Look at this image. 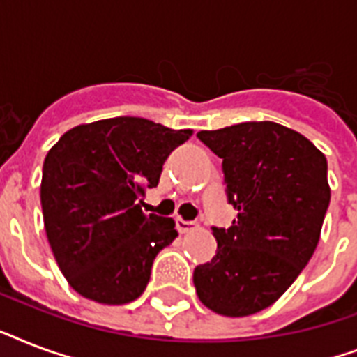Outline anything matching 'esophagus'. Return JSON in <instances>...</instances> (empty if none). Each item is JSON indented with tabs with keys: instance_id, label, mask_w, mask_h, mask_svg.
<instances>
[{
	"instance_id": "1",
	"label": "esophagus",
	"mask_w": 357,
	"mask_h": 357,
	"mask_svg": "<svg viewBox=\"0 0 357 357\" xmlns=\"http://www.w3.org/2000/svg\"><path fill=\"white\" fill-rule=\"evenodd\" d=\"M176 228H178L179 234H187L190 229L196 228L195 222H190V220H183V218H176Z\"/></svg>"
}]
</instances>
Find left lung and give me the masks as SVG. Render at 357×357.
Instances as JSON below:
<instances>
[{"label": "left lung", "mask_w": 357, "mask_h": 357, "mask_svg": "<svg viewBox=\"0 0 357 357\" xmlns=\"http://www.w3.org/2000/svg\"><path fill=\"white\" fill-rule=\"evenodd\" d=\"M198 139L222 159L228 229L213 228L217 255L195 268L206 307L246 317L272 305L298 278L321 238L330 206L326 157L294 129L243 122Z\"/></svg>", "instance_id": "obj_1"}]
</instances>
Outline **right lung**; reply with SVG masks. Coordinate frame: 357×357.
<instances>
[{
    "label": "right lung",
    "instance_id": "1",
    "mask_svg": "<svg viewBox=\"0 0 357 357\" xmlns=\"http://www.w3.org/2000/svg\"><path fill=\"white\" fill-rule=\"evenodd\" d=\"M192 135L137 116L81 123L47 151L44 228L70 287L100 304L144 293L155 255L178 237L172 218L144 215L167 157Z\"/></svg>",
    "mask_w": 357,
    "mask_h": 357
}]
</instances>
